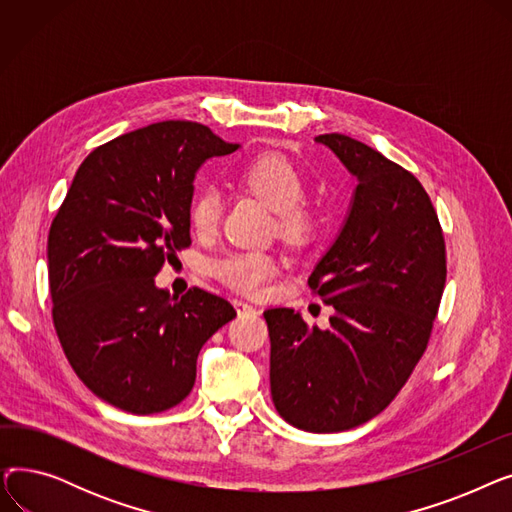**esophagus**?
<instances>
[{
    "mask_svg": "<svg viewBox=\"0 0 512 512\" xmlns=\"http://www.w3.org/2000/svg\"><path fill=\"white\" fill-rule=\"evenodd\" d=\"M234 309L238 315H249V313H257V309L245 301H234Z\"/></svg>",
    "mask_w": 512,
    "mask_h": 512,
    "instance_id": "esophagus-1",
    "label": "esophagus"
}]
</instances>
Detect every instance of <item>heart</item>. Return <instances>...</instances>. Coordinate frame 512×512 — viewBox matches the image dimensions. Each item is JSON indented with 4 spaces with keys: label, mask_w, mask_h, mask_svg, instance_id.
<instances>
[{
    "label": "heart",
    "mask_w": 512,
    "mask_h": 512,
    "mask_svg": "<svg viewBox=\"0 0 512 512\" xmlns=\"http://www.w3.org/2000/svg\"><path fill=\"white\" fill-rule=\"evenodd\" d=\"M238 182L257 195L267 207L278 213V232L288 242H305L313 228L311 211L303 205L307 182L301 170L282 155L267 153L240 170ZM222 197L213 186H203L195 193L188 218L197 234L209 236L220 224ZM213 276L230 288L259 294L278 270L276 259L261 251L230 253L211 265Z\"/></svg>",
    "instance_id": "heart-1"
}]
</instances>
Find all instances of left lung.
Listing matches in <instances>:
<instances>
[{
    "instance_id": "left-lung-1",
    "label": "left lung",
    "mask_w": 512,
    "mask_h": 512,
    "mask_svg": "<svg viewBox=\"0 0 512 512\" xmlns=\"http://www.w3.org/2000/svg\"><path fill=\"white\" fill-rule=\"evenodd\" d=\"M315 141L357 178L344 226L309 276L334 315L326 330L286 307L263 317L276 411L305 432L332 434L380 415L409 380L438 315L446 245L411 172L338 132Z\"/></svg>"
}]
</instances>
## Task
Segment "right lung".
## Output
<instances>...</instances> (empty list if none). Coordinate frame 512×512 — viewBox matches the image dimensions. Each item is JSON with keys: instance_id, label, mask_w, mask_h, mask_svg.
I'll return each instance as SVG.
<instances>
[{"instance_id": "right-lung-1", "label": "right lung", "mask_w": 512, "mask_h": 512, "mask_svg": "<svg viewBox=\"0 0 512 512\" xmlns=\"http://www.w3.org/2000/svg\"><path fill=\"white\" fill-rule=\"evenodd\" d=\"M238 147L186 120L126 132L89 153L51 222L53 326L78 378L122 411L178 405L201 346L236 317L218 294L170 297L155 276L191 245L197 170Z\"/></svg>"}]
</instances>
